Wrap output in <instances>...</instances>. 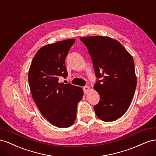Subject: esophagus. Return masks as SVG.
I'll list each match as a JSON object with an SVG mask.
<instances>
[{
    "instance_id": "1",
    "label": "esophagus",
    "mask_w": 156,
    "mask_h": 156,
    "mask_svg": "<svg viewBox=\"0 0 156 156\" xmlns=\"http://www.w3.org/2000/svg\"><path fill=\"white\" fill-rule=\"evenodd\" d=\"M83 90H84V92L86 94L89 92L90 90V87L89 86H85L83 87Z\"/></svg>"
}]
</instances>
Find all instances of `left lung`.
<instances>
[{
  "mask_svg": "<svg viewBox=\"0 0 156 156\" xmlns=\"http://www.w3.org/2000/svg\"><path fill=\"white\" fill-rule=\"evenodd\" d=\"M90 55L96 77L103 78L94 86L100 101L94 106L96 116L112 122L127 111L136 86L134 60L119 41L108 36L80 38Z\"/></svg>",
  "mask_w": 156,
  "mask_h": 156,
  "instance_id": "8db88e82",
  "label": "left lung"
}]
</instances>
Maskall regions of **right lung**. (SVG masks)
I'll use <instances>...</instances> for the list:
<instances>
[{"mask_svg":"<svg viewBox=\"0 0 156 156\" xmlns=\"http://www.w3.org/2000/svg\"><path fill=\"white\" fill-rule=\"evenodd\" d=\"M75 41L69 39L43 46L34 55L29 71L33 100L41 115L58 127L73 124L77 104L84 94L81 87L58 82L60 77L68 75L65 58Z\"/></svg>","mask_w":156,"mask_h":156,"instance_id":"obj_1","label":"right lung"}]
</instances>
